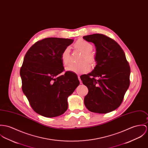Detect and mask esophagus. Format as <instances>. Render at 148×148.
<instances>
[{
  "label": "esophagus",
  "mask_w": 148,
  "mask_h": 148,
  "mask_svg": "<svg viewBox=\"0 0 148 148\" xmlns=\"http://www.w3.org/2000/svg\"><path fill=\"white\" fill-rule=\"evenodd\" d=\"M78 79H79V80L80 81V84H82V81L81 80L80 77V76H79V75H78Z\"/></svg>",
  "instance_id": "obj_1"
}]
</instances>
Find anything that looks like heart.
<instances>
[{"mask_svg": "<svg viewBox=\"0 0 148 148\" xmlns=\"http://www.w3.org/2000/svg\"><path fill=\"white\" fill-rule=\"evenodd\" d=\"M75 49L79 50L82 53L80 59V63L72 64L66 68V70L75 73L81 74L89 72L92 67H94L97 64V59L96 56L91 52L93 51V46L89 42L83 39H79L73 44ZM69 47H66L61 54V60L64 65H68L71 61ZM87 61L85 62V61ZM89 63L91 65L88 64Z\"/></svg>", "mask_w": 148, "mask_h": 148, "instance_id": "heart-1", "label": "heart"}]
</instances>
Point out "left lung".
I'll return each mask as SVG.
<instances>
[{"mask_svg": "<svg viewBox=\"0 0 148 148\" xmlns=\"http://www.w3.org/2000/svg\"><path fill=\"white\" fill-rule=\"evenodd\" d=\"M96 47L97 64L94 70L80 76L88 93L84 104L90 111L106 114L119 108L130 84L131 69L120 45L102 34L84 36Z\"/></svg>", "mask_w": 148, "mask_h": 148, "instance_id": "8db88e82", "label": "left lung"}]
</instances>
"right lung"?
Masks as SVG:
<instances>
[{"label":"right lung","mask_w":148,"mask_h":148,"mask_svg":"<svg viewBox=\"0 0 148 148\" xmlns=\"http://www.w3.org/2000/svg\"><path fill=\"white\" fill-rule=\"evenodd\" d=\"M73 40L47 38L36 42L28 50L20 68L22 90L33 110L53 118L64 113L67 98L80 84L77 76L64 71L63 50Z\"/></svg>","instance_id":"right-lung-1"}]
</instances>
